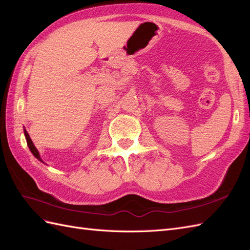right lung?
Listing matches in <instances>:
<instances>
[{
    "label": "right lung",
    "instance_id": "right-lung-1",
    "mask_svg": "<svg viewBox=\"0 0 250 250\" xmlns=\"http://www.w3.org/2000/svg\"><path fill=\"white\" fill-rule=\"evenodd\" d=\"M24 133H25V137H26V140H27V145H28V147H29V149H30V151H31L32 152V154L37 158V160L39 161H41L42 163H43L42 162V160L41 158V155H40V152L39 151H37V149L35 148V146H34V144H33V142H32V140L30 139V137H29V134H28V132H27V130L26 129H24Z\"/></svg>",
    "mask_w": 250,
    "mask_h": 250
}]
</instances>
